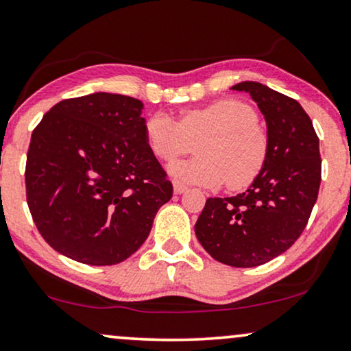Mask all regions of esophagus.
Segmentation results:
<instances>
[{"label": "esophagus", "instance_id": "1", "mask_svg": "<svg viewBox=\"0 0 351 351\" xmlns=\"http://www.w3.org/2000/svg\"><path fill=\"white\" fill-rule=\"evenodd\" d=\"M172 185H174V192L176 193H184L185 192V190H186V185L185 184H182V182L180 180H177V179H174V180H172Z\"/></svg>", "mask_w": 351, "mask_h": 351}]
</instances>
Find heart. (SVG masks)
<instances>
[{"instance_id": "1", "label": "heart", "mask_w": 351, "mask_h": 351, "mask_svg": "<svg viewBox=\"0 0 351 351\" xmlns=\"http://www.w3.org/2000/svg\"><path fill=\"white\" fill-rule=\"evenodd\" d=\"M252 106L239 99H219L185 109L179 121L154 112L145 122V142L162 161H172L197 145L198 158L177 161L169 172L190 184L240 190L261 174L269 154V140Z\"/></svg>"}]
</instances>
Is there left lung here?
I'll list each match as a JSON object with an SVG mask.
<instances>
[{"mask_svg":"<svg viewBox=\"0 0 351 351\" xmlns=\"http://www.w3.org/2000/svg\"><path fill=\"white\" fill-rule=\"evenodd\" d=\"M232 90L252 95L265 114L269 154L247 192L206 199L195 234L216 261L253 267L287 252L306 227L321 185L319 138L297 99L258 82Z\"/></svg>","mask_w":351,"mask_h":351,"instance_id":"obj_1","label":"left lung"}]
</instances>
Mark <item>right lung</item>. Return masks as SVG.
I'll return each instance as SVG.
<instances>
[{
  "instance_id": "1",
  "label": "right lung",
  "mask_w": 351,
  "mask_h": 351,
  "mask_svg": "<svg viewBox=\"0 0 351 351\" xmlns=\"http://www.w3.org/2000/svg\"><path fill=\"white\" fill-rule=\"evenodd\" d=\"M143 103L125 95L62 99L32 132L25 190L49 247L92 266L122 263L142 247L172 197L145 142Z\"/></svg>"
}]
</instances>
